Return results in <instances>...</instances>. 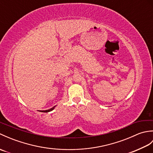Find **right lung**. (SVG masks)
Masks as SVG:
<instances>
[{"mask_svg":"<svg viewBox=\"0 0 153 153\" xmlns=\"http://www.w3.org/2000/svg\"><path fill=\"white\" fill-rule=\"evenodd\" d=\"M54 108H55V106H54V107H53V108H50V109H48V110H40V112H48L52 111V110H53Z\"/></svg>","mask_w":153,"mask_h":153,"instance_id":"right-lung-1","label":"right lung"}]
</instances>
